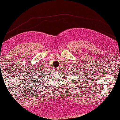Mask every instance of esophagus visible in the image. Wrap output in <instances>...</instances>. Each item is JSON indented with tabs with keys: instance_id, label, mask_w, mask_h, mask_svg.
Returning a JSON list of instances; mask_svg holds the SVG:
<instances>
[{
	"instance_id": "esophagus-1",
	"label": "esophagus",
	"mask_w": 120,
	"mask_h": 120,
	"mask_svg": "<svg viewBox=\"0 0 120 120\" xmlns=\"http://www.w3.org/2000/svg\"><path fill=\"white\" fill-rule=\"evenodd\" d=\"M57 71H59V70H60V68H58L57 69Z\"/></svg>"
}]
</instances>
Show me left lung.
I'll use <instances>...</instances> for the list:
<instances>
[{
  "instance_id": "left-lung-1",
  "label": "left lung",
  "mask_w": 120,
  "mask_h": 120,
  "mask_svg": "<svg viewBox=\"0 0 120 120\" xmlns=\"http://www.w3.org/2000/svg\"><path fill=\"white\" fill-rule=\"evenodd\" d=\"M75 70H77V69H75Z\"/></svg>"
}]
</instances>
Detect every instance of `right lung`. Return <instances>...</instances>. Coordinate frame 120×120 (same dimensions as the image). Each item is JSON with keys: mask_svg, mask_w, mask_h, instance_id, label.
<instances>
[{"mask_svg": "<svg viewBox=\"0 0 120 120\" xmlns=\"http://www.w3.org/2000/svg\"><path fill=\"white\" fill-rule=\"evenodd\" d=\"M46 71H45V70H44V69H41L40 70H38V72H37V75H44V74H45L46 73ZM37 76H38V75H37Z\"/></svg>", "mask_w": 120, "mask_h": 120, "instance_id": "obj_1", "label": "right lung"}]
</instances>
